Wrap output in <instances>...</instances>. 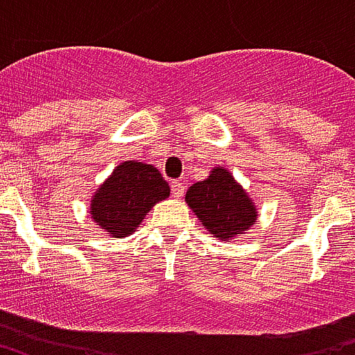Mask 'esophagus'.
Here are the masks:
<instances>
[{
	"instance_id": "obj_1",
	"label": "esophagus",
	"mask_w": 355,
	"mask_h": 355,
	"mask_svg": "<svg viewBox=\"0 0 355 355\" xmlns=\"http://www.w3.org/2000/svg\"><path fill=\"white\" fill-rule=\"evenodd\" d=\"M184 184L182 182H178V180H175V182H171V192H173V196L175 198H182L184 196Z\"/></svg>"
}]
</instances>
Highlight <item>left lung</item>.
Instances as JSON below:
<instances>
[{"mask_svg":"<svg viewBox=\"0 0 355 355\" xmlns=\"http://www.w3.org/2000/svg\"><path fill=\"white\" fill-rule=\"evenodd\" d=\"M186 203L209 234L224 241L243 234L257 223L253 200L224 167H215L205 180L190 186Z\"/></svg>","mask_w":355,"mask_h":355,"instance_id":"obj_1","label":"left lung"}]
</instances>
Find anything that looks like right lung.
Wrapping results in <instances>:
<instances>
[{"label":"right lung","instance_id":"add662e5","mask_svg":"<svg viewBox=\"0 0 355 355\" xmlns=\"http://www.w3.org/2000/svg\"><path fill=\"white\" fill-rule=\"evenodd\" d=\"M169 184L154 165L123 162L91 200V216L114 238H125L157 201L169 198Z\"/></svg>","mask_w":355,"mask_h":355}]
</instances>
